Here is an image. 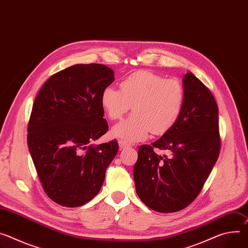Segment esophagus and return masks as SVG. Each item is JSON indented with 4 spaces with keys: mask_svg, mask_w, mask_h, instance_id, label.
<instances>
[{
    "mask_svg": "<svg viewBox=\"0 0 248 248\" xmlns=\"http://www.w3.org/2000/svg\"><path fill=\"white\" fill-rule=\"evenodd\" d=\"M119 145H120V148H121V149L126 148V147H128V146H129V144H128V143H126L125 141H123V140H120V141H119Z\"/></svg>",
    "mask_w": 248,
    "mask_h": 248,
    "instance_id": "34e87169",
    "label": "esophagus"
}]
</instances>
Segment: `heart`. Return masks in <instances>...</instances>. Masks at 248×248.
Wrapping results in <instances>:
<instances>
[{"mask_svg":"<svg viewBox=\"0 0 248 248\" xmlns=\"http://www.w3.org/2000/svg\"><path fill=\"white\" fill-rule=\"evenodd\" d=\"M121 90L107 87L101 104L110 120H119L132 106L133 114L111 129L112 137L125 142L144 140L150 131L163 134L179 120L186 94L181 82L165 79L149 71H140L124 78Z\"/></svg>","mask_w":248,"mask_h":248,"instance_id":"heart-1","label":"heart"}]
</instances>
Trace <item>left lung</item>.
I'll return each mask as SVG.
<instances>
[{"mask_svg": "<svg viewBox=\"0 0 248 248\" xmlns=\"http://www.w3.org/2000/svg\"><path fill=\"white\" fill-rule=\"evenodd\" d=\"M185 104L177 123L156 141L139 148L133 167L137 194L159 213H174L197 198L220 149L218 108L210 90L193 73L183 78ZM154 148L170 155L160 156Z\"/></svg>", "mask_w": 248, "mask_h": 248, "instance_id": "8db88e82", "label": "left lung"}]
</instances>
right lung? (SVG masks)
<instances>
[{"instance_id": "add662e5", "label": "right lung", "mask_w": 248, "mask_h": 248, "mask_svg": "<svg viewBox=\"0 0 248 248\" xmlns=\"http://www.w3.org/2000/svg\"><path fill=\"white\" fill-rule=\"evenodd\" d=\"M114 80L106 65L76 64L52 75L34 100L28 145L44 192L58 205L91 201L118 153L117 140L91 144L108 129L101 96Z\"/></svg>"}]
</instances>
